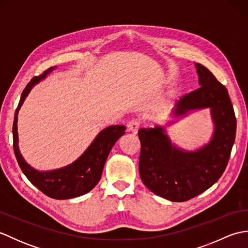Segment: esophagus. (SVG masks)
<instances>
[{"label": "esophagus", "mask_w": 248, "mask_h": 248, "mask_svg": "<svg viewBox=\"0 0 248 248\" xmlns=\"http://www.w3.org/2000/svg\"><path fill=\"white\" fill-rule=\"evenodd\" d=\"M127 128H128L129 132L133 133V134H136V133H138L139 129H140V121L136 120V119L131 120L130 123H128Z\"/></svg>", "instance_id": "esophagus-1"}]
</instances>
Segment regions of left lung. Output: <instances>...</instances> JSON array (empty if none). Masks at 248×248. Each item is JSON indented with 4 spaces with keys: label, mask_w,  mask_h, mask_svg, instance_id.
I'll return each instance as SVG.
<instances>
[{
    "label": "left lung",
    "mask_w": 248,
    "mask_h": 248,
    "mask_svg": "<svg viewBox=\"0 0 248 248\" xmlns=\"http://www.w3.org/2000/svg\"><path fill=\"white\" fill-rule=\"evenodd\" d=\"M196 68L200 87L180 98L173 115L211 108L215 125L211 141L196 151H184L170 143L163 128L139 130L141 181L157 196L176 202L198 196L222 177L235 140L236 119L227 88L208 68L200 64Z\"/></svg>",
    "instance_id": "8db88e82"
}]
</instances>
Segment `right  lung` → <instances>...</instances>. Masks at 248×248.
<instances>
[{
    "instance_id": "right-lung-1",
    "label": "right lung",
    "mask_w": 248,
    "mask_h": 248,
    "mask_svg": "<svg viewBox=\"0 0 248 248\" xmlns=\"http://www.w3.org/2000/svg\"><path fill=\"white\" fill-rule=\"evenodd\" d=\"M51 70L50 68L41 73L40 76L34 77L23 89L18 108H16L15 113L13 125L14 151L21 170L23 171L33 186L51 198L69 199L86 194L96 186L101 178L105 161L108 159L109 151L112 150L114 144L120 136L125 133V127L124 125H110V127L102 130L87 150L70 165L51 171L35 170L23 160L20 154L17 132L18 112L31 87L45 78Z\"/></svg>"
}]
</instances>
